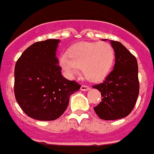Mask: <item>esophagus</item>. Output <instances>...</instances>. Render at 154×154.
Wrapping results in <instances>:
<instances>
[{"instance_id":"34e87169","label":"esophagus","mask_w":154,"mask_h":154,"mask_svg":"<svg viewBox=\"0 0 154 154\" xmlns=\"http://www.w3.org/2000/svg\"><path fill=\"white\" fill-rule=\"evenodd\" d=\"M80 89H81L82 91H88L90 89V88L88 87V86H87V85H82L81 87H80Z\"/></svg>"}]
</instances>
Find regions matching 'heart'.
<instances>
[{
	"mask_svg": "<svg viewBox=\"0 0 154 154\" xmlns=\"http://www.w3.org/2000/svg\"><path fill=\"white\" fill-rule=\"evenodd\" d=\"M115 60V51L107 42H82L60 58V65L69 75L83 69L88 80L98 82L106 78Z\"/></svg>",
	"mask_w": 154,
	"mask_h": 154,
	"instance_id": "heart-1",
	"label": "heart"
}]
</instances>
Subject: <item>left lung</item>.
Masks as SVG:
<instances>
[{"instance_id": "obj_1", "label": "left lung", "mask_w": 154, "mask_h": 154, "mask_svg": "<svg viewBox=\"0 0 154 154\" xmlns=\"http://www.w3.org/2000/svg\"><path fill=\"white\" fill-rule=\"evenodd\" d=\"M111 44L115 51L114 69L102 84L93 86L102 95V102L94 109L99 118L106 121L127 116L134 108L140 92L135 57L121 42L111 40Z\"/></svg>"}]
</instances>
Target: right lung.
<instances>
[{
  "instance_id": "obj_1",
  "label": "right lung",
  "mask_w": 154,
  "mask_h": 154,
  "mask_svg": "<svg viewBox=\"0 0 154 154\" xmlns=\"http://www.w3.org/2000/svg\"><path fill=\"white\" fill-rule=\"evenodd\" d=\"M59 39L37 42L23 51L14 67V96L23 112L38 121L59 118L69 96L80 88L66 79L58 65Z\"/></svg>"
}]
</instances>
